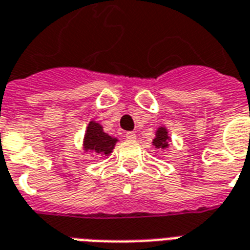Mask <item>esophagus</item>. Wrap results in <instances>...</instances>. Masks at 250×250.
I'll list each match as a JSON object with an SVG mask.
<instances>
[{
  "label": "esophagus",
  "instance_id": "esophagus-1",
  "mask_svg": "<svg viewBox=\"0 0 250 250\" xmlns=\"http://www.w3.org/2000/svg\"><path fill=\"white\" fill-rule=\"evenodd\" d=\"M135 138H136V135L134 132H125V139L127 140H135Z\"/></svg>",
  "mask_w": 250,
  "mask_h": 250
}]
</instances>
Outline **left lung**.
Listing matches in <instances>:
<instances>
[{"mask_svg":"<svg viewBox=\"0 0 250 250\" xmlns=\"http://www.w3.org/2000/svg\"><path fill=\"white\" fill-rule=\"evenodd\" d=\"M168 132L167 130L164 128V127H160L158 131H156V138L153 139V146H155V148H167L168 147Z\"/></svg>","mask_w":250,"mask_h":250,"instance_id":"1","label":"left lung"}]
</instances>
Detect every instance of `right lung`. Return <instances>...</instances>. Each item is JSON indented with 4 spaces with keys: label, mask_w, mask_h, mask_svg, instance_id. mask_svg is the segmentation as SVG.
<instances>
[{
    "label": "right lung",
    "mask_w": 250,
    "mask_h": 250,
    "mask_svg": "<svg viewBox=\"0 0 250 250\" xmlns=\"http://www.w3.org/2000/svg\"><path fill=\"white\" fill-rule=\"evenodd\" d=\"M116 142H118L116 138H112L110 135H107L106 132H103V127L92 120L88 123L87 130L84 134L83 148L88 152L103 153L107 156L112 152Z\"/></svg>",
    "instance_id": "add662e5"
}]
</instances>
